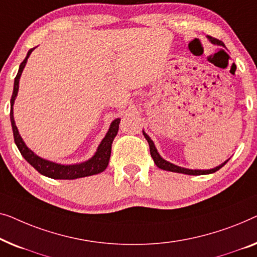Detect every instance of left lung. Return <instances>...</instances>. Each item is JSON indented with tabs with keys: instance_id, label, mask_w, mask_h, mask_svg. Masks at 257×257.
I'll return each instance as SVG.
<instances>
[{
	"instance_id": "1",
	"label": "left lung",
	"mask_w": 257,
	"mask_h": 257,
	"mask_svg": "<svg viewBox=\"0 0 257 257\" xmlns=\"http://www.w3.org/2000/svg\"><path fill=\"white\" fill-rule=\"evenodd\" d=\"M207 38L211 41L212 44H216V45H221V46H225V44L221 41H219V39L216 38H213L211 36H207ZM143 135L146 137V140L148 141V143H149V147H150V155L151 157H153V160L155 162V164H156L158 168L162 169V170H165V171H171V172H178V173H185V175H192V176H200V175H209V173H213L215 171H218L219 169H221L223 165H225L228 160L226 162H223L221 165L219 166H215L214 169H209V170H191V169H185V168H182V166H178V165H175L172 163H170V162L165 161L162 158V156L160 154H158V151L156 149V147H155V144L153 142V140L150 139L149 136L147 135L146 133L143 132Z\"/></svg>"
}]
</instances>
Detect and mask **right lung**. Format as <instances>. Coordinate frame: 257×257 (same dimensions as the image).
<instances>
[{
    "label": "right lung",
    "mask_w": 257,
    "mask_h": 257,
    "mask_svg": "<svg viewBox=\"0 0 257 257\" xmlns=\"http://www.w3.org/2000/svg\"><path fill=\"white\" fill-rule=\"evenodd\" d=\"M34 50L35 48L29 50L27 57H25V59L22 61V64L20 65L19 73H17L15 78V82H14V92L12 95V100H10V121H12L14 140H15V143L17 148H19L21 155L25 158V161H27L30 165L34 166V168L37 170L41 175L49 177V178H53V179H77V178H82V177L97 175V173L104 171L108 163H109L110 153H111V143H113L115 136H116V134L118 132V124H120L121 118H115V120L111 122L106 136L103 137L102 141H101V143L99 144V147H97L96 153L94 154V156L92 158H89L88 161L82 162V163H79V164L64 165V164H58V163H55V162L44 160V158L37 156L34 151L29 149L27 144L24 143L23 139L21 137L19 129H17L15 124V120H14L13 106H14V102H15L17 93H19V85H20V78L22 75V72L24 70L25 64H27L28 61V58L30 57L31 52L34 51Z\"/></svg>",
    "instance_id": "right-lung-1"
}]
</instances>
